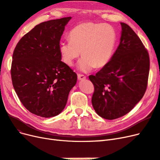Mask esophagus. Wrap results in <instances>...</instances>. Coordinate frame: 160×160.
Listing matches in <instances>:
<instances>
[{
    "label": "esophagus",
    "instance_id": "1",
    "mask_svg": "<svg viewBox=\"0 0 160 160\" xmlns=\"http://www.w3.org/2000/svg\"><path fill=\"white\" fill-rule=\"evenodd\" d=\"M86 78V77L84 75L82 74H78V80H83Z\"/></svg>",
    "mask_w": 160,
    "mask_h": 160
}]
</instances>
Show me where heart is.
<instances>
[{"mask_svg": "<svg viewBox=\"0 0 160 160\" xmlns=\"http://www.w3.org/2000/svg\"><path fill=\"white\" fill-rule=\"evenodd\" d=\"M69 40L60 44L62 61L72 66L74 60L81 54L78 69L82 72L102 68L108 64L114 53L117 34L109 24L83 22L70 30Z\"/></svg>", "mask_w": 160, "mask_h": 160, "instance_id": "obj_1", "label": "heart"}]
</instances>
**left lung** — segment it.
Returning a JSON list of instances; mask_svg holds the SVG:
<instances>
[{
	"instance_id": "left-lung-1",
	"label": "left lung",
	"mask_w": 160,
	"mask_h": 160,
	"mask_svg": "<svg viewBox=\"0 0 160 160\" xmlns=\"http://www.w3.org/2000/svg\"><path fill=\"white\" fill-rule=\"evenodd\" d=\"M120 24V44L110 62L89 76L94 86L92 106L98 115L107 120L130 112L143 98L148 85V51L130 26Z\"/></svg>"
}]
</instances>
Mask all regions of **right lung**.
Instances as JSON below:
<instances>
[{
    "label": "right lung",
    "instance_id": "right-lung-1",
    "mask_svg": "<svg viewBox=\"0 0 160 160\" xmlns=\"http://www.w3.org/2000/svg\"><path fill=\"white\" fill-rule=\"evenodd\" d=\"M72 17L40 23L16 46L11 66L15 92L32 114L51 118L62 112L77 74L61 61L60 40Z\"/></svg>",
    "mask_w": 160,
    "mask_h": 160
}]
</instances>
